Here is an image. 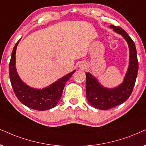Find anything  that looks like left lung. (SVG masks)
<instances>
[{
	"label": "left lung",
	"instance_id": "left-lung-1",
	"mask_svg": "<svg viewBox=\"0 0 146 146\" xmlns=\"http://www.w3.org/2000/svg\"><path fill=\"white\" fill-rule=\"evenodd\" d=\"M110 28L121 35L129 49V64L122 84L114 88H105L91 73H86V95L92 106L100 110H108L123 104L131 94L138 72L137 51L135 43L124 29L110 25Z\"/></svg>",
	"mask_w": 146,
	"mask_h": 146
}]
</instances>
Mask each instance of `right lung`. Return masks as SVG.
Returning a JSON list of instances; mask_svg holds the SVG:
<instances>
[{
    "label": "right lung",
    "instance_id": "right-lung-1",
    "mask_svg": "<svg viewBox=\"0 0 146 146\" xmlns=\"http://www.w3.org/2000/svg\"><path fill=\"white\" fill-rule=\"evenodd\" d=\"M19 41L20 40L13 48L9 63V76L15 94L22 104L32 109L40 111L51 109L59 102L64 86L75 70L42 89L27 86L20 78L15 67L16 50Z\"/></svg>",
    "mask_w": 146,
    "mask_h": 146
}]
</instances>
